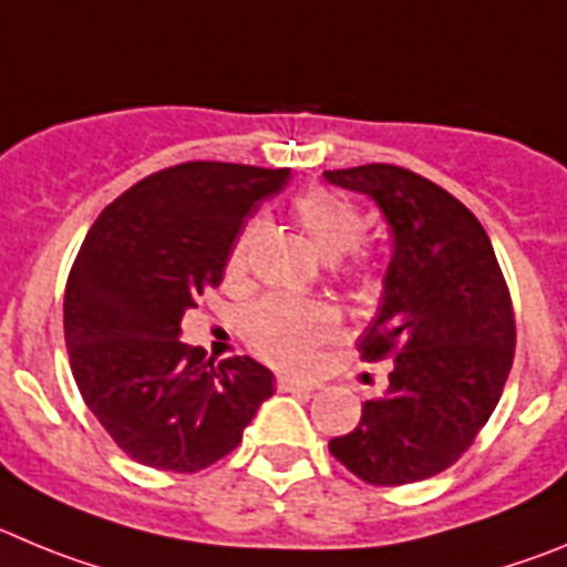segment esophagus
<instances>
[{
	"label": "esophagus",
	"mask_w": 567,
	"mask_h": 567,
	"mask_svg": "<svg viewBox=\"0 0 567 567\" xmlns=\"http://www.w3.org/2000/svg\"><path fill=\"white\" fill-rule=\"evenodd\" d=\"M277 390L279 392H313V390H319V384H316V381H302V379H290V375H279Z\"/></svg>",
	"instance_id": "esophagus-1"
}]
</instances>
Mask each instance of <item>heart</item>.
<instances>
[{
	"label": "heart",
	"mask_w": 567,
	"mask_h": 567,
	"mask_svg": "<svg viewBox=\"0 0 567 567\" xmlns=\"http://www.w3.org/2000/svg\"><path fill=\"white\" fill-rule=\"evenodd\" d=\"M293 214L299 226L308 231L313 246L324 257L339 259L353 251L364 237V214L347 197L310 188L293 200ZM259 234V220L246 226V231L234 239L228 251V274H243L248 262V248ZM339 319L333 310L310 299L271 293L243 313V336L262 359L290 370H305L313 361L316 347L333 339Z\"/></svg>",
	"instance_id": "1"
}]
</instances>
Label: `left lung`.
<instances>
[{
  "label": "left lung",
  "instance_id": "8db88e82",
  "mask_svg": "<svg viewBox=\"0 0 567 567\" xmlns=\"http://www.w3.org/2000/svg\"><path fill=\"white\" fill-rule=\"evenodd\" d=\"M361 192L392 231L390 268L361 359H392L390 386L361 404L330 455L370 486L449 468L497 406L514 361V308L481 220L446 188L390 163L324 172Z\"/></svg>",
  "mask_w": 567,
  "mask_h": 567
}]
</instances>
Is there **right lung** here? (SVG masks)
<instances>
[{
    "instance_id": "right-lung-1",
    "label": "right lung",
    "mask_w": 567,
    "mask_h": 567,
    "mask_svg": "<svg viewBox=\"0 0 567 567\" xmlns=\"http://www.w3.org/2000/svg\"><path fill=\"white\" fill-rule=\"evenodd\" d=\"M288 169L192 161L112 200L86 231L64 290V341L84 404L132 461L200 472L239 446L274 395L248 355L214 364L181 321L217 288L246 217Z\"/></svg>"
}]
</instances>
